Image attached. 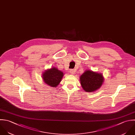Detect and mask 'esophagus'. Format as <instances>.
Wrapping results in <instances>:
<instances>
[{
  "mask_svg": "<svg viewBox=\"0 0 135 135\" xmlns=\"http://www.w3.org/2000/svg\"><path fill=\"white\" fill-rule=\"evenodd\" d=\"M69 72H70V74L74 75V74H75V70L74 69H70V71H69Z\"/></svg>",
  "mask_w": 135,
  "mask_h": 135,
  "instance_id": "34e87169",
  "label": "esophagus"
}]
</instances>
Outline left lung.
Returning a JSON list of instances; mask_svg holds the SVG:
<instances>
[{
	"label": "left lung",
	"mask_w": 135,
	"mask_h": 135,
	"mask_svg": "<svg viewBox=\"0 0 135 135\" xmlns=\"http://www.w3.org/2000/svg\"><path fill=\"white\" fill-rule=\"evenodd\" d=\"M79 79L84 91L90 93L99 89L104 81V78L102 74L91 70H86L80 76Z\"/></svg>",
	"instance_id": "obj_1"
}]
</instances>
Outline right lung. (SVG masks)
<instances>
[{"instance_id": "obj_1", "label": "right lung", "mask_w": 135, "mask_h": 135, "mask_svg": "<svg viewBox=\"0 0 135 135\" xmlns=\"http://www.w3.org/2000/svg\"><path fill=\"white\" fill-rule=\"evenodd\" d=\"M64 75L63 72L55 67L45 70L42 74L44 82L51 87H56Z\"/></svg>"}]
</instances>
